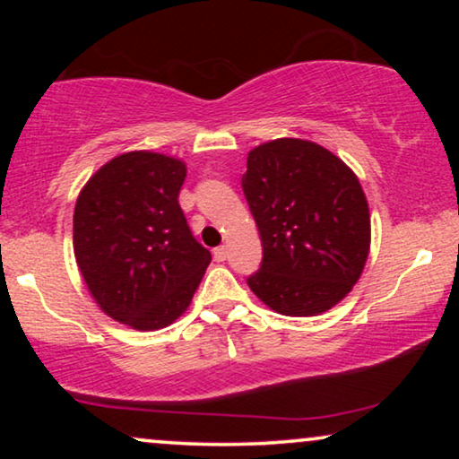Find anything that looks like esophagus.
<instances>
[{"instance_id": "1", "label": "esophagus", "mask_w": 459, "mask_h": 459, "mask_svg": "<svg viewBox=\"0 0 459 459\" xmlns=\"http://www.w3.org/2000/svg\"><path fill=\"white\" fill-rule=\"evenodd\" d=\"M212 256H215V261H219V263L225 261V259H228V248L217 247L215 250H212Z\"/></svg>"}]
</instances>
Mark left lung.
<instances>
[{
  "label": "left lung",
  "mask_w": 459,
  "mask_h": 459,
  "mask_svg": "<svg viewBox=\"0 0 459 459\" xmlns=\"http://www.w3.org/2000/svg\"><path fill=\"white\" fill-rule=\"evenodd\" d=\"M242 190L263 244L250 290L292 317L341 303L369 253V209L357 175L317 143L280 137L250 150Z\"/></svg>",
  "instance_id": "1"
}]
</instances>
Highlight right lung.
I'll return each mask as SVG.
<instances>
[{"instance_id":"1","label":"right lung","mask_w":459,"mask_h":459,"mask_svg":"<svg viewBox=\"0 0 459 459\" xmlns=\"http://www.w3.org/2000/svg\"><path fill=\"white\" fill-rule=\"evenodd\" d=\"M184 179L181 160L137 150L106 162L74 204L81 275L100 309L129 328L173 324L211 263L179 206Z\"/></svg>"}]
</instances>
